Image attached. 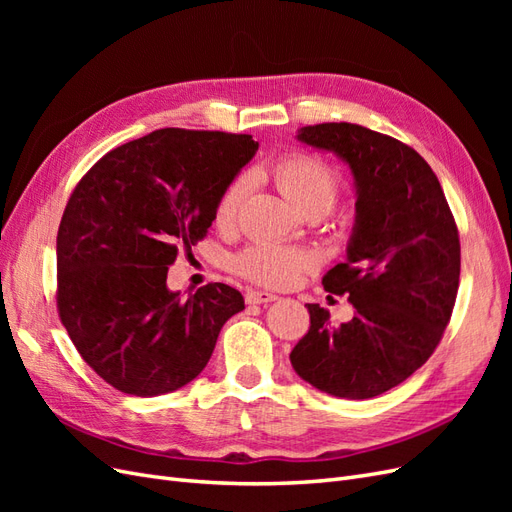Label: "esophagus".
Returning <instances> with one entry per match:
<instances>
[{
	"label": "esophagus",
	"instance_id": "34e87169",
	"mask_svg": "<svg viewBox=\"0 0 512 512\" xmlns=\"http://www.w3.org/2000/svg\"><path fill=\"white\" fill-rule=\"evenodd\" d=\"M277 297L273 292H267V290H250L245 294V301L250 305H262V303H271L275 301Z\"/></svg>",
	"mask_w": 512,
	"mask_h": 512
}]
</instances>
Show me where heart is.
I'll return each instance as SVG.
<instances>
[{"instance_id": "heart-1", "label": "heart", "mask_w": 512, "mask_h": 512, "mask_svg": "<svg viewBox=\"0 0 512 512\" xmlns=\"http://www.w3.org/2000/svg\"><path fill=\"white\" fill-rule=\"evenodd\" d=\"M273 179L277 188L299 211H324L327 213L337 200L339 181L329 164L312 156H288L273 166ZM245 192V181L237 179L220 198L215 209V220L220 226L232 224ZM312 267V256L299 247L277 243H254L237 256L235 269L247 280L286 288L299 280V275Z\"/></svg>"}]
</instances>
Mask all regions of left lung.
I'll use <instances>...</instances> for the list:
<instances>
[{
  "label": "left lung",
  "mask_w": 512,
  "mask_h": 512,
  "mask_svg": "<svg viewBox=\"0 0 512 512\" xmlns=\"http://www.w3.org/2000/svg\"><path fill=\"white\" fill-rule=\"evenodd\" d=\"M299 143L331 151L354 181V226L346 260L322 277L348 294L354 318L333 327L307 303L309 331L290 352L314 389L369 399L408 380L436 350L453 314L461 250L438 177L418 153L356 123L297 130Z\"/></svg>",
  "instance_id": "8db88e82"
}]
</instances>
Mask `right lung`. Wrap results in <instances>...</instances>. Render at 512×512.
I'll return each mask as SVG.
<instances>
[{"instance_id":"right-lung-1","label":"right lung","mask_w":512,"mask_h":512,"mask_svg":"<svg viewBox=\"0 0 512 512\" xmlns=\"http://www.w3.org/2000/svg\"><path fill=\"white\" fill-rule=\"evenodd\" d=\"M256 151L250 134L164 128L108 151L74 188L57 232V307L83 361L117 391H179L245 309L232 286L183 297L166 275Z\"/></svg>"}]
</instances>
